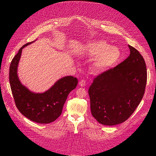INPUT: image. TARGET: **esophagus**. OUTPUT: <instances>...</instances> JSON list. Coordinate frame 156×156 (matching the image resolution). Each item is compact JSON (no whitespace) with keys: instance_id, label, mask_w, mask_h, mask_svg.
Wrapping results in <instances>:
<instances>
[{"instance_id":"esophagus-1","label":"esophagus","mask_w":156,"mask_h":156,"mask_svg":"<svg viewBox=\"0 0 156 156\" xmlns=\"http://www.w3.org/2000/svg\"><path fill=\"white\" fill-rule=\"evenodd\" d=\"M79 85L83 87H85L86 85V81H84V80H81V81H79Z\"/></svg>"}]
</instances>
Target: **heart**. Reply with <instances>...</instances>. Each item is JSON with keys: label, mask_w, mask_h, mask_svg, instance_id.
I'll return each mask as SVG.
<instances>
[{"label": "heart", "mask_w": 156, "mask_h": 156, "mask_svg": "<svg viewBox=\"0 0 156 156\" xmlns=\"http://www.w3.org/2000/svg\"><path fill=\"white\" fill-rule=\"evenodd\" d=\"M85 49L89 56L98 58L94 68L98 72H104L114 66L121 56L119 48L110 46L103 40L94 41L88 44Z\"/></svg>", "instance_id": "heart-1"}]
</instances>
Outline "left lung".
<instances>
[{
    "label": "left lung",
    "mask_w": 156,
    "mask_h": 156,
    "mask_svg": "<svg viewBox=\"0 0 156 156\" xmlns=\"http://www.w3.org/2000/svg\"><path fill=\"white\" fill-rule=\"evenodd\" d=\"M130 55L114 68L98 75L88 90L91 113L103 125L125 122L142 100L147 79L144 60L128 45Z\"/></svg>",
    "instance_id": "1"
}]
</instances>
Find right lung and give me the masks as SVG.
<instances>
[{"mask_svg": "<svg viewBox=\"0 0 156 156\" xmlns=\"http://www.w3.org/2000/svg\"><path fill=\"white\" fill-rule=\"evenodd\" d=\"M34 41L23 45L14 56L10 64L9 79L16 105L21 114L37 123L49 124L61 115L68 94L76 88L78 80L72 76L64 77L42 93L32 92L23 85L18 77V64L23 49Z\"/></svg>", "mask_w": 156, "mask_h": 156, "instance_id": "add662e5", "label": "right lung"}]
</instances>
